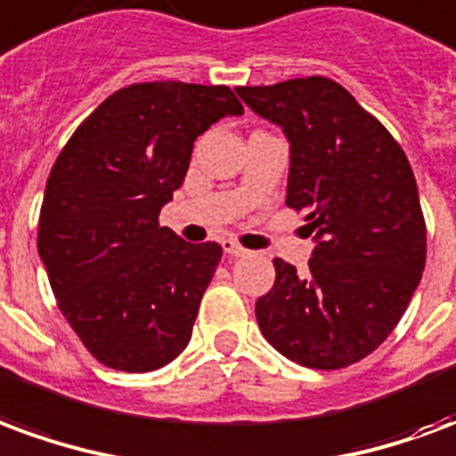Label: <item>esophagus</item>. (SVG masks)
Returning a JSON list of instances; mask_svg holds the SVG:
<instances>
[{"label":"esophagus","mask_w":456,"mask_h":456,"mask_svg":"<svg viewBox=\"0 0 456 456\" xmlns=\"http://www.w3.org/2000/svg\"><path fill=\"white\" fill-rule=\"evenodd\" d=\"M222 248L227 251L229 256H247L248 254L247 248L241 247L237 239H224V241H222Z\"/></svg>","instance_id":"esophagus-1"}]
</instances>
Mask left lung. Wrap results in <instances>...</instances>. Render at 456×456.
<instances>
[{
  "label": "left lung",
  "mask_w": 456,
  "mask_h": 456,
  "mask_svg": "<svg viewBox=\"0 0 456 456\" xmlns=\"http://www.w3.org/2000/svg\"><path fill=\"white\" fill-rule=\"evenodd\" d=\"M237 93L286 131V205L317 239L307 273L273 258L276 283L256 300L258 327L300 366H352L391 335L425 268L428 229L411 163L381 121L330 77Z\"/></svg>",
  "instance_id": "obj_1"
}]
</instances>
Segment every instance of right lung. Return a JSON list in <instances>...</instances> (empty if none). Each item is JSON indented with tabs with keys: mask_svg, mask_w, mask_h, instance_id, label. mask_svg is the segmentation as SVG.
I'll use <instances>...</instances> for the list:
<instances>
[{
	"mask_svg": "<svg viewBox=\"0 0 456 456\" xmlns=\"http://www.w3.org/2000/svg\"><path fill=\"white\" fill-rule=\"evenodd\" d=\"M227 114H244L227 85H129L55 159L38 254L68 325L110 369L156 371L188 346L222 247L183 241L159 215L185 180L195 139Z\"/></svg>",
	"mask_w": 456,
	"mask_h": 456,
	"instance_id": "1",
	"label": "right lung"
}]
</instances>
